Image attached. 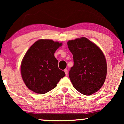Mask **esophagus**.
Returning <instances> with one entry per match:
<instances>
[{"instance_id":"34e87169","label":"esophagus","mask_w":124,"mask_h":124,"mask_svg":"<svg viewBox=\"0 0 124 124\" xmlns=\"http://www.w3.org/2000/svg\"><path fill=\"white\" fill-rule=\"evenodd\" d=\"M64 72H65V75H66V76H67V75H68V70H67V69H64Z\"/></svg>"}]
</instances>
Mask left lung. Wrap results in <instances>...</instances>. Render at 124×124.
Returning <instances> with one entry per match:
<instances>
[{
    "label": "left lung",
    "instance_id": "obj_1",
    "mask_svg": "<svg viewBox=\"0 0 124 124\" xmlns=\"http://www.w3.org/2000/svg\"><path fill=\"white\" fill-rule=\"evenodd\" d=\"M68 46L73 57L74 65L69 72L73 87L86 95L97 92L107 75V62L103 52L85 37L69 40Z\"/></svg>",
    "mask_w": 124,
    "mask_h": 124
}]
</instances>
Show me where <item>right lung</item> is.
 <instances>
[{
	"label": "right lung",
	"mask_w": 124,
	"mask_h": 124,
	"mask_svg": "<svg viewBox=\"0 0 124 124\" xmlns=\"http://www.w3.org/2000/svg\"><path fill=\"white\" fill-rule=\"evenodd\" d=\"M62 43L50 39H40L28 50L21 65L23 82L30 90L43 94L56 87L65 76L58 67L54 53Z\"/></svg>",
	"instance_id": "obj_1"
}]
</instances>
